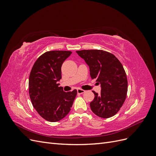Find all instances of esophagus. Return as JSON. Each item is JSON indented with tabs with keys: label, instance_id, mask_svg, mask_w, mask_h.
Instances as JSON below:
<instances>
[{
	"label": "esophagus",
	"instance_id": "34e87169",
	"mask_svg": "<svg viewBox=\"0 0 156 156\" xmlns=\"http://www.w3.org/2000/svg\"><path fill=\"white\" fill-rule=\"evenodd\" d=\"M77 90V93L79 94H83L84 92H85V91L84 90H82V89H81V88H78V89Z\"/></svg>",
	"mask_w": 156,
	"mask_h": 156
}]
</instances>
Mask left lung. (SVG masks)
I'll use <instances>...</instances> for the list:
<instances>
[{
  "mask_svg": "<svg viewBox=\"0 0 156 156\" xmlns=\"http://www.w3.org/2000/svg\"><path fill=\"white\" fill-rule=\"evenodd\" d=\"M76 53L90 68L92 79L101 84V94L93 91L94 99L90 103L94 114L103 119L115 115L126 100L127 79L123 66L112 53L103 50H81Z\"/></svg>",
  "mask_w": 156,
  "mask_h": 156,
  "instance_id": "left-lung-1",
  "label": "left lung"
}]
</instances>
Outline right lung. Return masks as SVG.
I'll return each mask as SVG.
<instances>
[{"label":"right lung","instance_id":"obj_1","mask_svg":"<svg viewBox=\"0 0 156 156\" xmlns=\"http://www.w3.org/2000/svg\"><path fill=\"white\" fill-rule=\"evenodd\" d=\"M72 52L51 51L36 60L29 80V96L37 113L49 122H58L71 110L77 91L66 92L58 87L62 78L61 67Z\"/></svg>","mask_w":156,"mask_h":156}]
</instances>
